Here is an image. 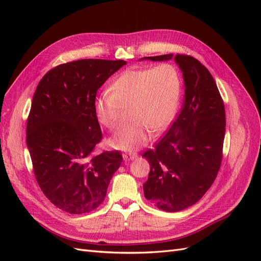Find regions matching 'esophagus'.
Wrapping results in <instances>:
<instances>
[{"mask_svg":"<svg viewBox=\"0 0 261 261\" xmlns=\"http://www.w3.org/2000/svg\"><path fill=\"white\" fill-rule=\"evenodd\" d=\"M136 158H137V154H136V153H130V154L124 153V154H123V159H124L125 161H133V160H135Z\"/></svg>","mask_w":261,"mask_h":261,"instance_id":"1","label":"esophagus"}]
</instances>
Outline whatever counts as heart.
I'll return each mask as SVG.
<instances>
[{"label": "heart", "mask_w": 261, "mask_h": 261, "mask_svg": "<svg viewBox=\"0 0 261 261\" xmlns=\"http://www.w3.org/2000/svg\"><path fill=\"white\" fill-rule=\"evenodd\" d=\"M181 96V77L171 63L154 67L129 68L102 92L94 102L97 120L110 130L120 125L124 110H129L132 123L118 129L109 145L133 152L145 146L151 133L159 135L174 120Z\"/></svg>", "instance_id": "obj_1"}]
</instances>
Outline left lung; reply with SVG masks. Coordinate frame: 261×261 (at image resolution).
<instances>
[{
    "label": "left lung",
    "mask_w": 261,
    "mask_h": 261,
    "mask_svg": "<svg viewBox=\"0 0 261 261\" xmlns=\"http://www.w3.org/2000/svg\"><path fill=\"white\" fill-rule=\"evenodd\" d=\"M174 59L184 80L180 111L165 136L143 154L150 172L145 197L168 212L193 206L215 181L222 161L225 110L209 70L189 55L165 54L140 60Z\"/></svg>",
    "instance_id": "1"
}]
</instances>
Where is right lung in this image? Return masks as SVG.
I'll return each instance as SVG.
<instances>
[{"label":"right lung","instance_id":"right-lung-1","mask_svg":"<svg viewBox=\"0 0 261 261\" xmlns=\"http://www.w3.org/2000/svg\"><path fill=\"white\" fill-rule=\"evenodd\" d=\"M125 64L65 63L49 70L35 91L26 129L35 176L46 198L72 215L100 206L123 160L118 151L91 153L102 138L94 113L97 91Z\"/></svg>","mask_w":261,"mask_h":261}]
</instances>
